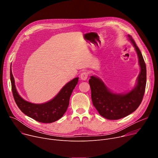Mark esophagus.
I'll use <instances>...</instances> for the list:
<instances>
[{
    "mask_svg": "<svg viewBox=\"0 0 158 158\" xmlns=\"http://www.w3.org/2000/svg\"><path fill=\"white\" fill-rule=\"evenodd\" d=\"M87 77H88V73L86 72V71H83V72L81 74V75H80L81 79L82 80H83V81L86 80L87 78Z\"/></svg>",
    "mask_w": 158,
    "mask_h": 158,
    "instance_id": "1",
    "label": "esophagus"
}]
</instances>
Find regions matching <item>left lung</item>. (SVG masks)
Returning a JSON list of instances; mask_svg holds the SVG:
<instances>
[{
  "label": "left lung",
  "mask_w": 158,
  "mask_h": 158,
  "mask_svg": "<svg viewBox=\"0 0 158 158\" xmlns=\"http://www.w3.org/2000/svg\"><path fill=\"white\" fill-rule=\"evenodd\" d=\"M136 50L140 65V73L137 79V84L131 91L125 94L112 93L102 81L92 76L89 80L91 90L93 104L99 114L110 120L124 118L136 110L141 104L146 84V67L142 54L132 36L127 35Z\"/></svg>",
  "instance_id": "1"
}]
</instances>
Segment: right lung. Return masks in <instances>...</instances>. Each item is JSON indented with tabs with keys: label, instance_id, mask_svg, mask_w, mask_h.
I'll use <instances>...</instances> for the list:
<instances>
[{
	"label": "right lung",
	"instance_id": "right-lung-1",
	"mask_svg": "<svg viewBox=\"0 0 158 158\" xmlns=\"http://www.w3.org/2000/svg\"><path fill=\"white\" fill-rule=\"evenodd\" d=\"M10 76L14 99L19 108L26 116L42 123H51L62 117L69 106L71 95L79 79L76 77L67 83L52 100L43 104H34L25 101L17 93L11 68Z\"/></svg>",
	"mask_w": 158,
	"mask_h": 158
}]
</instances>
